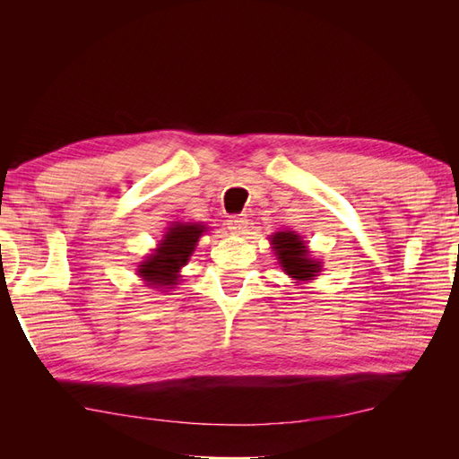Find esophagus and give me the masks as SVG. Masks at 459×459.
<instances>
[{
  "mask_svg": "<svg viewBox=\"0 0 459 459\" xmlns=\"http://www.w3.org/2000/svg\"><path fill=\"white\" fill-rule=\"evenodd\" d=\"M247 218L245 216H230V220H228V230L231 231V233H238V235H241V233H245L247 231Z\"/></svg>",
  "mask_w": 459,
  "mask_h": 459,
  "instance_id": "34e87169",
  "label": "esophagus"
}]
</instances>
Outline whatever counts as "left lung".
I'll return each instance as SVG.
<instances>
[{
	"mask_svg": "<svg viewBox=\"0 0 459 459\" xmlns=\"http://www.w3.org/2000/svg\"><path fill=\"white\" fill-rule=\"evenodd\" d=\"M277 262L283 272L293 277L295 283L316 280L317 272H322V262L310 256L307 243L295 231H277L270 238Z\"/></svg>",
	"mask_w": 459,
	"mask_h": 459,
	"instance_id": "1",
	"label": "left lung"
}]
</instances>
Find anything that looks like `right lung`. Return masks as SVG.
Returning <instances> with one entry per match:
<instances>
[{
  "label": "right lung",
  "mask_w": 459,
  "mask_h": 459,
  "mask_svg": "<svg viewBox=\"0 0 459 459\" xmlns=\"http://www.w3.org/2000/svg\"><path fill=\"white\" fill-rule=\"evenodd\" d=\"M203 224H184V221H174L162 235L155 253L149 255L140 266H137V275L147 287L152 289H172L178 285L179 270H182L189 256L195 251V245L201 235L204 233Z\"/></svg>",
  "instance_id": "1"
}]
</instances>
